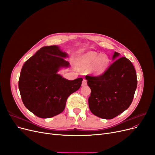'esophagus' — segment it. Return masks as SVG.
<instances>
[{"instance_id":"34e87169","label":"esophagus","mask_w":155,"mask_h":155,"mask_svg":"<svg viewBox=\"0 0 155 155\" xmlns=\"http://www.w3.org/2000/svg\"><path fill=\"white\" fill-rule=\"evenodd\" d=\"M87 80L86 79H84L83 81H82V86H85V85H87Z\"/></svg>"}]
</instances>
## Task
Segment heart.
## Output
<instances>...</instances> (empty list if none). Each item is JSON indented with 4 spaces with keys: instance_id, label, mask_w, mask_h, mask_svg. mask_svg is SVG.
Segmentation results:
<instances>
[{
    "instance_id": "heart-1",
    "label": "heart",
    "mask_w": 155,
    "mask_h": 155,
    "mask_svg": "<svg viewBox=\"0 0 155 155\" xmlns=\"http://www.w3.org/2000/svg\"><path fill=\"white\" fill-rule=\"evenodd\" d=\"M110 60L109 57L105 54H99L95 51L88 52L78 60L79 67L84 70L92 67V70L97 75L103 73L109 67Z\"/></svg>"
}]
</instances>
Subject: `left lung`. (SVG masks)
<instances>
[{
  "instance_id": "8db88e82",
  "label": "left lung",
  "mask_w": 155,
  "mask_h": 155,
  "mask_svg": "<svg viewBox=\"0 0 155 155\" xmlns=\"http://www.w3.org/2000/svg\"><path fill=\"white\" fill-rule=\"evenodd\" d=\"M115 52V61L99 76L86 75L91 89L88 106L95 116L111 119L126 110L131 104L137 87V76L132 63Z\"/></svg>"
}]
</instances>
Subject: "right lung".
Segmentation results:
<instances>
[{
    "label": "right lung",
    "mask_w": 155,
    "mask_h": 155,
    "mask_svg": "<svg viewBox=\"0 0 155 155\" xmlns=\"http://www.w3.org/2000/svg\"><path fill=\"white\" fill-rule=\"evenodd\" d=\"M68 54L58 46L42 47L24 64L19 89L25 107L41 118H50L61 113L68 97L80 88L83 78L69 80L57 72L68 67Z\"/></svg>",
    "instance_id": "add662e5"
}]
</instances>
